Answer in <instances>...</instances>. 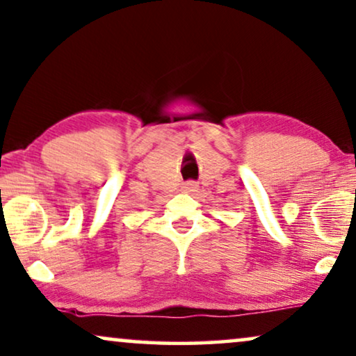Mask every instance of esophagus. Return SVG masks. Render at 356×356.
Wrapping results in <instances>:
<instances>
[{"label":"esophagus","mask_w":356,"mask_h":356,"mask_svg":"<svg viewBox=\"0 0 356 356\" xmlns=\"http://www.w3.org/2000/svg\"><path fill=\"white\" fill-rule=\"evenodd\" d=\"M183 189L186 191V193H195V191L199 189V184L194 183V181H188V183H184Z\"/></svg>","instance_id":"34e87169"}]
</instances>
